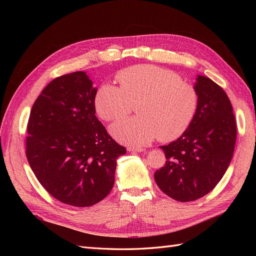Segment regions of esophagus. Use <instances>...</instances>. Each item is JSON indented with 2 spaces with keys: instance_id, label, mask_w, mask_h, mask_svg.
Segmentation results:
<instances>
[{
  "instance_id": "esophagus-1",
  "label": "esophagus",
  "mask_w": 256,
  "mask_h": 256,
  "mask_svg": "<svg viewBox=\"0 0 256 256\" xmlns=\"http://www.w3.org/2000/svg\"><path fill=\"white\" fill-rule=\"evenodd\" d=\"M127 150H129V152H144L145 150L143 148V147H132V146H129V147H127Z\"/></svg>"
}]
</instances>
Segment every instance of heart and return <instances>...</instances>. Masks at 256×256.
<instances>
[{
	"instance_id": "heart-1",
	"label": "heart",
	"mask_w": 256,
	"mask_h": 256,
	"mask_svg": "<svg viewBox=\"0 0 256 256\" xmlns=\"http://www.w3.org/2000/svg\"><path fill=\"white\" fill-rule=\"evenodd\" d=\"M120 88L104 83L95 96L98 115L106 122L125 118L136 104L138 116L112 126L115 138L128 145H144L157 138L170 142L180 138L194 118L198 94L175 72L154 65H136L116 74Z\"/></svg>"
}]
</instances>
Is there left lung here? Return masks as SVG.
<instances>
[{"mask_svg": "<svg viewBox=\"0 0 256 256\" xmlns=\"http://www.w3.org/2000/svg\"><path fill=\"white\" fill-rule=\"evenodd\" d=\"M198 106L188 129L176 141L161 146L166 164L154 180L178 202L203 198L221 180L234 154L237 127L230 100L220 85L198 76L194 86Z\"/></svg>", "mask_w": 256, "mask_h": 256, "instance_id": "left-lung-1", "label": "left lung"}]
</instances>
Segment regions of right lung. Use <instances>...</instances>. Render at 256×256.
Returning a JSON list of instances; mask_svg holds the SVG:
<instances>
[{
    "mask_svg": "<svg viewBox=\"0 0 256 256\" xmlns=\"http://www.w3.org/2000/svg\"><path fill=\"white\" fill-rule=\"evenodd\" d=\"M97 90L84 72L52 80L30 113L26 158L42 187L60 202L88 207L114 184L116 159L126 148L96 118Z\"/></svg>",
    "mask_w": 256,
    "mask_h": 256,
    "instance_id": "obj_1",
    "label": "right lung"
}]
</instances>
